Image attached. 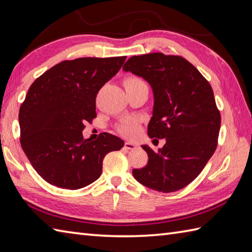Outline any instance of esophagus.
<instances>
[{
	"label": "esophagus",
	"instance_id": "1",
	"mask_svg": "<svg viewBox=\"0 0 252 252\" xmlns=\"http://www.w3.org/2000/svg\"><path fill=\"white\" fill-rule=\"evenodd\" d=\"M125 147L126 149H134L137 147V144L136 143H133V142H126L125 143Z\"/></svg>",
	"mask_w": 252,
	"mask_h": 252
}]
</instances>
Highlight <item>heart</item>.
<instances>
[{"instance_id": "b5f03b06", "label": "heart", "mask_w": 252, "mask_h": 252, "mask_svg": "<svg viewBox=\"0 0 252 252\" xmlns=\"http://www.w3.org/2000/svg\"><path fill=\"white\" fill-rule=\"evenodd\" d=\"M125 88L126 89H132V88H137V87H144L146 83L144 82V80L140 77L131 76L127 77L125 82ZM117 131L120 133L121 135L126 137H134L137 135V133L140 132V121H138L136 118H126V119L121 120L117 125Z\"/></svg>"}]
</instances>
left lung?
<instances>
[{
  "label": "left lung",
  "instance_id": "8db88e82",
  "mask_svg": "<svg viewBox=\"0 0 252 252\" xmlns=\"http://www.w3.org/2000/svg\"><path fill=\"white\" fill-rule=\"evenodd\" d=\"M123 70L143 77L152 85L155 105L148 135L167 141L158 153L142 146L148 162L133 169V175L155 190L182 189L200 174L218 146L221 114L211 85L179 55L132 56Z\"/></svg>",
  "mask_w": 252,
  "mask_h": 252
}]
</instances>
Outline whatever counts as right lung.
Listing matches in <instances>:
<instances>
[{"label": "right lung", "mask_w": 252, "mask_h": 252, "mask_svg": "<svg viewBox=\"0 0 252 252\" xmlns=\"http://www.w3.org/2000/svg\"><path fill=\"white\" fill-rule=\"evenodd\" d=\"M126 56L63 61L34 80L19 109L20 144L47 183L79 189L101 174L103 160L125 142L109 133L84 140L85 122L96 118V96Z\"/></svg>", "instance_id": "obj_1"}]
</instances>
